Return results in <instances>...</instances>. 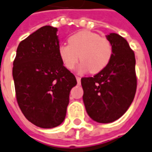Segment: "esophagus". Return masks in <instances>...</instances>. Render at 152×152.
<instances>
[{"label": "esophagus", "instance_id": "obj_1", "mask_svg": "<svg viewBox=\"0 0 152 152\" xmlns=\"http://www.w3.org/2000/svg\"><path fill=\"white\" fill-rule=\"evenodd\" d=\"M76 81L78 83H81V77L80 76H76Z\"/></svg>", "mask_w": 152, "mask_h": 152}]
</instances>
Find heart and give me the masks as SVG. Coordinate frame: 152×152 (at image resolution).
<instances>
[{"instance_id": "1", "label": "heart", "mask_w": 152, "mask_h": 152, "mask_svg": "<svg viewBox=\"0 0 152 152\" xmlns=\"http://www.w3.org/2000/svg\"><path fill=\"white\" fill-rule=\"evenodd\" d=\"M68 42L69 45L62 44L58 50L60 60L67 70H74L81 59L80 71L89 70L96 74L102 71L112 58L110 41L97 33L82 30L71 35Z\"/></svg>"}]
</instances>
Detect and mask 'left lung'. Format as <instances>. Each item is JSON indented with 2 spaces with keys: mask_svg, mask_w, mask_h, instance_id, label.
Wrapping results in <instances>:
<instances>
[{
  "mask_svg": "<svg viewBox=\"0 0 152 152\" xmlns=\"http://www.w3.org/2000/svg\"><path fill=\"white\" fill-rule=\"evenodd\" d=\"M113 55L102 71L92 77H82L83 102L88 115L98 123H111L128 110L136 92L135 57L128 42L109 34Z\"/></svg>",
  "mask_w": 152,
  "mask_h": 152,
  "instance_id": "8db88e82",
  "label": "left lung"
}]
</instances>
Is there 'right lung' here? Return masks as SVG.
<instances>
[{
    "label": "right lung",
    "instance_id": "1",
    "mask_svg": "<svg viewBox=\"0 0 152 152\" xmlns=\"http://www.w3.org/2000/svg\"><path fill=\"white\" fill-rule=\"evenodd\" d=\"M57 28L44 26L20 42L12 76L18 106L36 126L50 129L66 118L76 76L60 59Z\"/></svg>",
    "mask_w": 152,
    "mask_h": 152
}]
</instances>
